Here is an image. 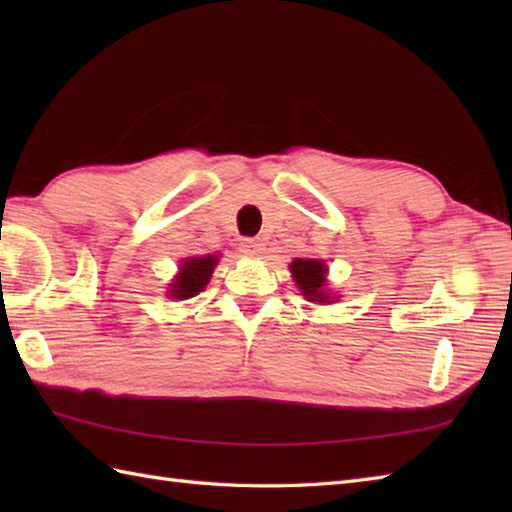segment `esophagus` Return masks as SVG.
I'll use <instances>...</instances> for the list:
<instances>
[{"instance_id": "1", "label": "esophagus", "mask_w": 512, "mask_h": 512, "mask_svg": "<svg viewBox=\"0 0 512 512\" xmlns=\"http://www.w3.org/2000/svg\"><path fill=\"white\" fill-rule=\"evenodd\" d=\"M239 250H242L246 257H259L264 253V244L259 242V239L246 237V239H242V244H239Z\"/></svg>"}]
</instances>
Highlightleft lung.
<instances>
[{"label": "left lung", "instance_id": "left-lung-1", "mask_svg": "<svg viewBox=\"0 0 512 512\" xmlns=\"http://www.w3.org/2000/svg\"><path fill=\"white\" fill-rule=\"evenodd\" d=\"M325 264L319 262V259H295L290 264V273L295 277L297 286L301 288L303 297H308L310 301H319V303H328L330 297L328 292L323 290L325 286Z\"/></svg>", "mask_w": 512, "mask_h": 512}]
</instances>
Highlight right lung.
<instances>
[{
	"instance_id": "right-lung-1",
	"label": "right lung",
	"mask_w": 512,
	"mask_h": 512,
	"mask_svg": "<svg viewBox=\"0 0 512 512\" xmlns=\"http://www.w3.org/2000/svg\"><path fill=\"white\" fill-rule=\"evenodd\" d=\"M217 264V257H191L180 266V275L171 284V297L173 299H189L209 284L213 268Z\"/></svg>"
}]
</instances>
